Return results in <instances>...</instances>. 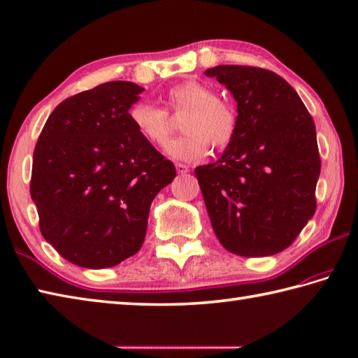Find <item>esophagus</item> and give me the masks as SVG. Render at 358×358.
I'll return each mask as SVG.
<instances>
[{
	"mask_svg": "<svg viewBox=\"0 0 358 358\" xmlns=\"http://www.w3.org/2000/svg\"><path fill=\"white\" fill-rule=\"evenodd\" d=\"M176 170L179 174H187L190 171V168H188L185 164H176Z\"/></svg>",
	"mask_w": 358,
	"mask_h": 358,
	"instance_id": "1",
	"label": "esophagus"
}]
</instances>
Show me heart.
I'll list each match as a JSON object with an SVG mask.
<instances>
[{"mask_svg": "<svg viewBox=\"0 0 358 358\" xmlns=\"http://www.w3.org/2000/svg\"><path fill=\"white\" fill-rule=\"evenodd\" d=\"M165 106L173 115L185 113L181 130L186 134L166 150L173 160H199L207 156L208 145L215 150H224L235 138L238 129L237 110L229 101L218 98L212 87L198 80H185L166 92ZM167 113L162 107L140 101L131 107L129 120L148 145L165 148L171 135Z\"/></svg>", "mask_w": 358, "mask_h": 358, "instance_id": "obj_1", "label": "heart"}]
</instances>
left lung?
<instances>
[{
    "instance_id": "obj_1",
    "label": "left lung",
    "mask_w": 358,
    "mask_h": 358,
    "mask_svg": "<svg viewBox=\"0 0 358 358\" xmlns=\"http://www.w3.org/2000/svg\"><path fill=\"white\" fill-rule=\"evenodd\" d=\"M237 101L238 129L215 164L194 170L220 243L241 257L287 249L316 210L321 159L313 118L274 71L206 70Z\"/></svg>"
}]
</instances>
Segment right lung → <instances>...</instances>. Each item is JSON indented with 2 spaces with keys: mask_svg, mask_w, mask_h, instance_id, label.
I'll use <instances>...</instances> for the list:
<instances>
[{
  "mask_svg": "<svg viewBox=\"0 0 358 358\" xmlns=\"http://www.w3.org/2000/svg\"><path fill=\"white\" fill-rule=\"evenodd\" d=\"M141 92L127 80L80 92L40 132L31 174L40 232L78 266L110 268L138 252L152 199L176 178L131 124Z\"/></svg>",
  "mask_w": 358,
  "mask_h": 358,
  "instance_id": "right-lung-1",
  "label": "right lung"
}]
</instances>
